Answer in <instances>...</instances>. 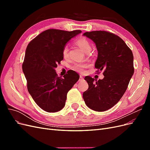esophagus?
Returning <instances> with one entry per match:
<instances>
[{
  "instance_id": "1",
  "label": "esophagus",
  "mask_w": 150,
  "mask_h": 150,
  "mask_svg": "<svg viewBox=\"0 0 150 150\" xmlns=\"http://www.w3.org/2000/svg\"><path fill=\"white\" fill-rule=\"evenodd\" d=\"M84 80V78H83V77L82 76H80V77H79V81H83Z\"/></svg>"
}]
</instances>
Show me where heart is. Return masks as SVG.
<instances>
[{
    "mask_svg": "<svg viewBox=\"0 0 150 150\" xmlns=\"http://www.w3.org/2000/svg\"><path fill=\"white\" fill-rule=\"evenodd\" d=\"M76 44L78 46L82 49L85 52H87L88 51L91 50V44L89 40L85 38H79L76 40ZM68 52H69V49H68L67 47H65L62 49V56L64 58H67L68 57ZM88 67V64H84V63H76L72 67L73 69L77 72H81L83 73L84 72V70L86 68Z\"/></svg>",
    "mask_w": 150,
    "mask_h": 150,
    "instance_id": "heart-1",
    "label": "heart"
}]
</instances>
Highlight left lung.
<instances>
[{
	"instance_id": "obj_1",
	"label": "left lung",
	"mask_w": 150,
	"mask_h": 150,
	"mask_svg": "<svg viewBox=\"0 0 150 150\" xmlns=\"http://www.w3.org/2000/svg\"><path fill=\"white\" fill-rule=\"evenodd\" d=\"M83 35L96 44L98 55L95 68L104 70L103 79L84 78L89 88L83 93V99L91 110L106 111L120 100L128 88L134 74L133 54L123 40L109 32H87Z\"/></svg>"
}]
</instances>
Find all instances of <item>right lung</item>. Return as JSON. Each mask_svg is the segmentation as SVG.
I'll list each match as a JSON object with an SVG mask.
<instances>
[{
  "label": "right lung",
  "instance_id": "obj_1",
  "mask_svg": "<svg viewBox=\"0 0 150 150\" xmlns=\"http://www.w3.org/2000/svg\"><path fill=\"white\" fill-rule=\"evenodd\" d=\"M81 30L48 29L39 34L26 48L22 71L28 89L38 105L45 111L55 112L64 107L67 93L79 80V74L69 71L62 78L55 68L63 60L62 49Z\"/></svg>",
  "mask_w": 150,
  "mask_h": 150
}]
</instances>
